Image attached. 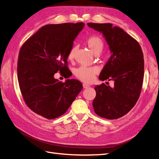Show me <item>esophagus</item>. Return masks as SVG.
I'll return each mask as SVG.
<instances>
[{
  "label": "esophagus",
  "instance_id": "1",
  "mask_svg": "<svg viewBox=\"0 0 159 159\" xmlns=\"http://www.w3.org/2000/svg\"><path fill=\"white\" fill-rule=\"evenodd\" d=\"M89 87V85L88 84H83V88H88Z\"/></svg>",
  "mask_w": 159,
  "mask_h": 159
}]
</instances>
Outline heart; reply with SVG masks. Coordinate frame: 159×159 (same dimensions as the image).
Masks as SVG:
<instances>
[{
    "mask_svg": "<svg viewBox=\"0 0 159 159\" xmlns=\"http://www.w3.org/2000/svg\"><path fill=\"white\" fill-rule=\"evenodd\" d=\"M86 44L90 50L93 54H98L102 52L103 48V42L102 38L98 36H92L88 38L86 40ZM76 48L73 46L69 51L68 58L69 60H73L75 56ZM99 68L97 66L85 67L80 66L74 70V73L75 76L78 80L85 83L91 82L94 79L95 75L98 74Z\"/></svg>",
    "mask_w": 159,
    "mask_h": 159,
    "instance_id": "heart-1",
    "label": "heart"
}]
</instances>
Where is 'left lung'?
Listing matches in <instances>:
<instances>
[{
	"instance_id": "8db88e82",
	"label": "left lung",
	"mask_w": 159,
	"mask_h": 159,
	"mask_svg": "<svg viewBox=\"0 0 159 159\" xmlns=\"http://www.w3.org/2000/svg\"><path fill=\"white\" fill-rule=\"evenodd\" d=\"M88 26L103 34L112 53L99 78L112 80L114 85L95 86L94 111L101 117L116 119L129 112L140 96L144 77L143 51L138 42L122 28L110 23L89 22Z\"/></svg>"
}]
</instances>
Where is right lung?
Masks as SVG:
<instances>
[{
    "mask_svg": "<svg viewBox=\"0 0 159 159\" xmlns=\"http://www.w3.org/2000/svg\"><path fill=\"white\" fill-rule=\"evenodd\" d=\"M84 23L42 26L24 43L19 52L17 75L25 102L32 111L48 119L64 114L83 88L77 80L61 82L60 74L70 78L68 54Z\"/></svg>",
    "mask_w": 159,
    "mask_h": 159,
    "instance_id": "add662e5",
    "label": "right lung"
}]
</instances>
